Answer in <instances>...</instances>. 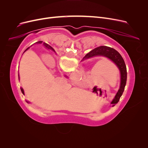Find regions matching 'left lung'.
<instances>
[{
	"label": "left lung",
	"instance_id": "8db88e82",
	"mask_svg": "<svg viewBox=\"0 0 148 148\" xmlns=\"http://www.w3.org/2000/svg\"><path fill=\"white\" fill-rule=\"evenodd\" d=\"M95 57H104L110 60L112 62H114V64L117 66L120 71V88L119 90L115 96L113 100L112 101L111 104H112L114 106L119 101L120 97L122 96V94L124 91L125 85L127 83V71L126 65L124 62V60L121 56V55L115 49L108 47L101 46L97 47L95 49H92L90 52L86 53L82 61H84L86 59H91Z\"/></svg>",
	"mask_w": 148,
	"mask_h": 148
}]
</instances>
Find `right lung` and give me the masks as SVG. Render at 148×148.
<instances>
[{
  "instance_id": "obj_1",
  "label": "right lung",
  "mask_w": 148,
  "mask_h": 148,
  "mask_svg": "<svg viewBox=\"0 0 148 148\" xmlns=\"http://www.w3.org/2000/svg\"><path fill=\"white\" fill-rule=\"evenodd\" d=\"M36 43H37V44H42V41H38V42H36ZM43 45H44V46H45V47H46L47 49H51V50H52V51H53V52H55V51H54V49H53V48H52V47H51V46H49V44H46V43H45V42H43ZM31 46H30V47H31ZM30 47H28L27 49H26V50L25 51H25H27V50H28V49H29ZM19 78H20V77H19V75H18V79H19ZM20 89H21V92H22V93H23V95H25V92H24V90H23V88H20ZM26 101V102H27L28 103L29 102H28V101Z\"/></svg>"
}]
</instances>
